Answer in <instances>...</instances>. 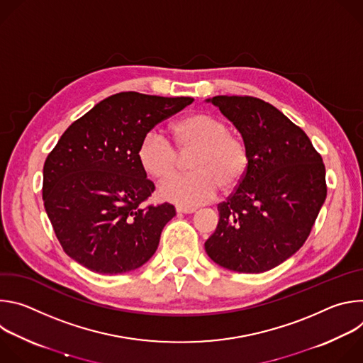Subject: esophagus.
I'll return each mask as SVG.
<instances>
[{
    "label": "esophagus",
    "instance_id": "obj_1",
    "mask_svg": "<svg viewBox=\"0 0 363 363\" xmlns=\"http://www.w3.org/2000/svg\"><path fill=\"white\" fill-rule=\"evenodd\" d=\"M175 210H177V213H179V214H192V213H195V206H185V205H177L175 206Z\"/></svg>",
    "mask_w": 363,
    "mask_h": 363
}]
</instances>
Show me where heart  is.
Masks as SVG:
<instances>
[{
    "instance_id": "1",
    "label": "heart",
    "mask_w": 363,
    "mask_h": 363,
    "mask_svg": "<svg viewBox=\"0 0 363 363\" xmlns=\"http://www.w3.org/2000/svg\"><path fill=\"white\" fill-rule=\"evenodd\" d=\"M175 146L186 153L194 150L189 160L192 172L177 175L160 186L164 199L192 206L216 196L218 188H237L250 164L244 140L228 132L224 121L208 113H192L171 128ZM162 135L149 132L138 147V161L145 174L153 179L171 177L179 165V153Z\"/></svg>"
}]
</instances>
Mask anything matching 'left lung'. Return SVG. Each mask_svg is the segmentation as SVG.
I'll list each match as a JSON object with an SVG mask.
<instances>
[{
	"label": "left lung",
	"instance_id": "left-lung-1",
	"mask_svg": "<svg viewBox=\"0 0 363 363\" xmlns=\"http://www.w3.org/2000/svg\"><path fill=\"white\" fill-rule=\"evenodd\" d=\"M248 149L242 182L218 203L220 221L205 241L213 262L233 272L263 273L307 240L326 199V171L308 136L270 103L252 96L208 99Z\"/></svg>",
	"mask_w": 363,
	"mask_h": 363
}]
</instances>
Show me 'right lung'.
Returning a JSON list of instances; mask_svg holds the SVG:
<instances>
[{"mask_svg":"<svg viewBox=\"0 0 363 363\" xmlns=\"http://www.w3.org/2000/svg\"><path fill=\"white\" fill-rule=\"evenodd\" d=\"M192 97L122 91L73 122L48 153L43 201L65 252L99 274L139 269L155 254L174 205H143L155 191L138 161L143 136Z\"/></svg>","mask_w":363,"mask_h":363,"instance_id":"add662e5","label":"right lung"}]
</instances>
